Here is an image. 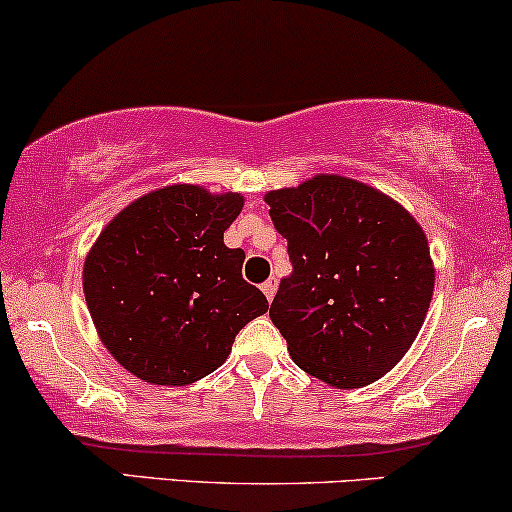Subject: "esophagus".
<instances>
[{"label":"esophagus","mask_w":512,"mask_h":512,"mask_svg":"<svg viewBox=\"0 0 512 512\" xmlns=\"http://www.w3.org/2000/svg\"><path fill=\"white\" fill-rule=\"evenodd\" d=\"M261 289H263V294H266V299L273 301V296L277 292V280H275V277H270V280L263 282Z\"/></svg>","instance_id":"obj_1"}]
</instances>
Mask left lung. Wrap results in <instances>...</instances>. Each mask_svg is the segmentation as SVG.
Returning a JSON list of instances; mask_svg holds the SVG:
<instances>
[{"mask_svg": "<svg viewBox=\"0 0 512 512\" xmlns=\"http://www.w3.org/2000/svg\"><path fill=\"white\" fill-rule=\"evenodd\" d=\"M266 204L292 261L270 306L292 361L337 389L380 380L406 356L432 301L422 227L387 194L342 175L273 189Z\"/></svg>", "mask_w": 512, "mask_h": 512, "instance_id": "8db88e82", "label": "left lung"}]
</instances>
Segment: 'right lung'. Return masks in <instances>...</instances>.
I'll list each match as a JSON object with an SVG mask.
<instances>
[{"mask_svg": "<svg viewBox=\"0 0 512 512\" xmlns=\"http://www.w3.org/2000/svg\"><path fill=\"white\" fill-rule=\"evenodd\" d=\"M242 206L237 192L170 185L125 206L94 242L82 268L87 308L99 339L135 377L197 382L268 311L261 289L242 277L244 251L223 242Z\"/></svg>", "mask_w": 512, "mask_h": 512, "instance_id": "obj_1", "label": "right lung"}]
</instances>
